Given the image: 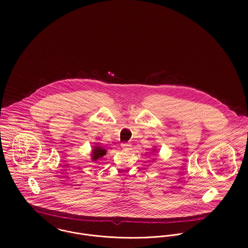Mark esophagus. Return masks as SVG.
I'll list each match as a JSON object with an SVG mask.
<instances>
[{"label": "esophagus", "instance_id": "esophagus-1", "mask_svg": "<svg viewBox=\"0 0 248 248\" xmlns=\"http://www.w3.org/2000/svg\"><path fill=\"white\" fill-rule=\"evenodd\" d=\"M121 147H122L123 149H130V147H131V143L123 142V143L121 144Z\"/></svg>", "mask_w": 248, "mask_h": 248}]
</instances>
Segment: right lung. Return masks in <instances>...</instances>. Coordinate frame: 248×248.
<instances>
[{
	"instance_id": "right-lung-1",
	"label": "right lung",
	"mask_w": 248,
	"mask_h": 248,
	"mask_svg": "<svg viewBox=\"0 0 248 248\" xmlns=\"http://www.w3.org/2000/svg\"><path fill=\"white\" fill-rule=\"evenodd\" d=\"M105 155H106L105 149H103L102 147H99V146H94V149L93 150V154H92V158H93V160L95 161Z\"/></svg>"
}]
</instances>
